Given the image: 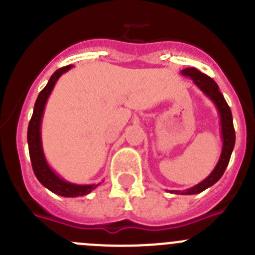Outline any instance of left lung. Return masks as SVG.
I'll list each match as a JSON object with an SVG mask.
<instances>
[{
  "label": "left lung",
  "mask_w": 255,
  "mask_h": 255,
  "mask_svg": "<svg viewBox=\"0 0 255 255\" xmlns=\"http://www.w3.org/2000/svg\"><path fill=\"white\" fill-rule=\"evenodd\" d=\"M180 73H181L182 76H186V78L191 79L192 82L197 86V89L200 91H202V94L213 102V105H215L216 110L218 112V116H220L222 150H221L220 159H218L215 169L211 171V174L206 179L202 180L200 184L190 187V189L184 190V191H179V190H170L169 191L171 194L177 195H196L205 191V190L211 187L212 185H215L222 177L228 163H230L231 154H232L233 148H235L236 133L235 128H233L232 112H231L230 106L226 102L223 95L220 92L218 85L212 79L208 78L206 74L201 73V71L195 68H186L180 71Z\"/></svg>",
  "instance_id": "1"
}]
</instances>
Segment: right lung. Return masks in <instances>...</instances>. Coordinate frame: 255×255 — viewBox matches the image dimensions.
Segmentation results:
<instances>
[{
	"instance_id": "1",
	"label": "right lung",
	"mask_w": 255,
	"mask_h": 255,
	"mask_svg": "<svg viewBox=\"0 0 255 255\" xmlns=\"http://www.w3.org/2000/svg\"><path fill=\"white\" fill-rule=\"evenodd\" d=\"M73 68V65L64 66V68L58 69L53 75L49 79L47 86L39 92L37 97V101L34 104V109H33V115L30 118V122L28 125V133H27V140H28V148H29V156L30 161H32L33 171H34L35 176L39 180L40 184L48 190H50L54 194L59 195V196L64 197H79L85 196V195L90 194L92 190L96 189L101 182L99 184H87V185H79L74 184V182H69L64 180L63 177L55 173L50 165H49L47 158H45L44 150H43V143H42V120L43 115H44L45 105L50 96L51 91H53L54 86H55L56 81L60 78L63 74L69 71Z\"/></svg>"
}]
</instances>
